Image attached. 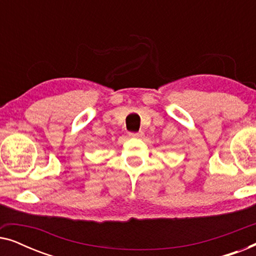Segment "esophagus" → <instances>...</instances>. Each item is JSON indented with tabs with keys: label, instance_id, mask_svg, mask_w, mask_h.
Listing matches in <instances>:
<instances>
[{
	"label": "esophagus",
	"instance_id": "esophagus-1",
	"mask_svg": "<svg viewBox=\"0 0 256 256\" xmlns=\"http://www.w3.org/2000/svg\"><path fill=\"white\" fill-rule=\"evenodd\" d=\"M129 136H130V138H142L143 136H144V132H130V134H129Z\"/></svg>",
	"mask_w": 256,
	"mask_h": 256
}]
</instances>
